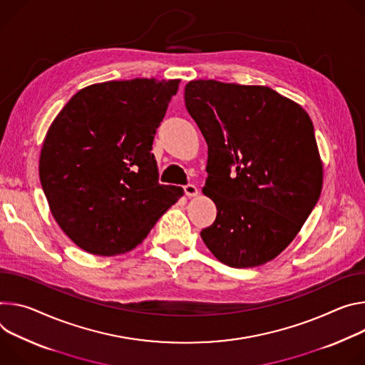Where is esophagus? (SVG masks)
I'll return each mask as SVG.
<instances>
[{
    "instance_id": "esophagus-1",
    "label": "esophagus",
    "mask_w": 365,
    "mask_h": 365,
    "mask_svg": "<svg viewBox=\"0 0 365 365\" xmlns=\"http://www.w3.org/2000/svg\"><path fill=\"white\" fill-rule=\"evenodd\" d=\"M184 192L187 197H195L198 194V188L194 184H187L184 185Z\"/></svg>"
}]
</instances>
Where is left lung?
<instances>
[{
	"instance_id": "left-lung-1",
	"label": "left lung",
	"mask_w": 365,
	"mask_h": 365,
	"mask_svg": "<svg viewBox=\"0 0 365 365\" xmlns=\"http://www.w3.org/2000/svg\"><path fill=\"white\" fill-rule=\"evenodd\" d=\"M184 100L207 146L203 192L217 207L201 230L229 267L265 264L289 247L322 191V162L309 114L261 86L191 81Z\"/></svg>"
}]
</instances>
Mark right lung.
Instances as JSON below:
<instances>
[{
	"label": "right lung",
	"instance_id": "1",
	"mask_svg": "<svg viewBox=\"0 0 365 365\" xmlns=\"http://www.w3.org/2000/svg\"><path fill=\"white\" fill-rule=\"evenodd\" d=\"M180 79L108 81L78 91L52 123L38 175L61 229L84 251H132L184 190L159 184L152 150Z\"/></svg>",
	"mask_w": 365,
	"mask_h": 365
}]
</instances>
